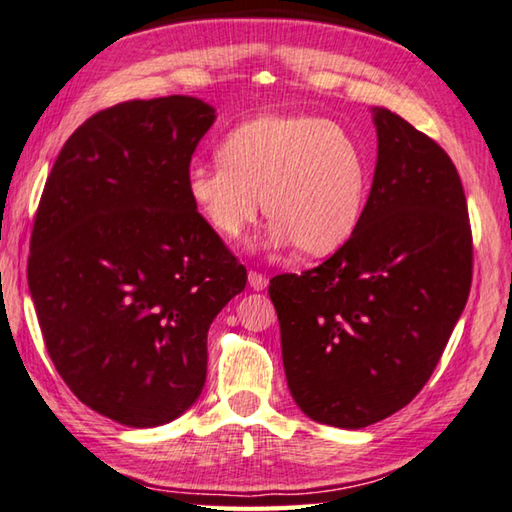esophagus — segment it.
<instances>
[{"instance_id": "34e87169", "label": "esophagus", "mask_w": 512, "mask_h": 512, "mask_svg": "<svg viewBox=\"0 0 512 512\" xmlns=\"http://www.w3.org/2000/svg\"><path fill=\"white\" fill-rule=\"evenodd\" d=\"M248 282L255 291H262V289H266V285H269V278L259 271H248Z\"/></svg>"}]
</instances>
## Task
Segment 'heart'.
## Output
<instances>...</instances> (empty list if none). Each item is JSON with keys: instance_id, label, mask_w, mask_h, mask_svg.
<instances>
[{"instance_id": "obj_1", "label": "heart", "mask_w": 512, "mask_h": 512, "mask_svg": "<svg viewBox=\"0 0 512 512\" xmlns=\"http://www.w3.org/2000/svg\"><path fill=\"white\" fill-rule=\"evenodd\" d=\"M221 164H191L184 191L212 232L239 241L264 209L266 243L328 255L353 237L369 196V161L346 127L307 113H264L234 127Z\"/></svg>"}]
</instances>
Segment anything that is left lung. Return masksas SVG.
I'll list each match as a JSON object with an SVG mask.
<instances>
[{"label":"left lung","mask_w":512,"mask_h":512,"mask_svg":"<svg viewBox=\"0 0 512 512\" xmlns=\"http://www.w3.org/2000/svg\"><path fill=\"white\" fill-rule=\"evenodd\" d=\"M373 120L378 161L358 230L316 269L269 287L289 392L337 428L376 424L415 399L472 287V227L451 157L389 109Z\"/></svg>","instance_id":"left-lung-1"}]
</instances>
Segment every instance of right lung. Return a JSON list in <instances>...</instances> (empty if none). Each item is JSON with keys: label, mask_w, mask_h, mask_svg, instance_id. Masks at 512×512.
<instances>
[{"label": "right lung", "mask_w": 512, "mask_h": 512, "mask_svg": "<svg viewBox=\"0 0 512 512\" xmlns=\"http://www.w3.org/2000/svg\"><path fill=\"white\" fill-rule=\"evenodd\" d=\"M214 118L186 95L97 111L38 202L27 278L47 353L81 403L123 426L168 424L196 403L207 330L246 287L184 191Z\"/></svg>", "instance_id": "1"}]
</instances>
